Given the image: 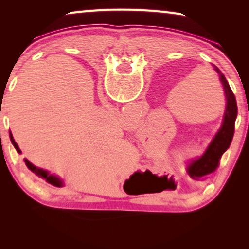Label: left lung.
Wrapping results in <instances>:
<instances>
[{
  "label": "left lung",
  "mask_w": 249,
  "mask_h": 249,
  "mask_svg": "<svg viewBox=\"0 0 249 249\" xmlns=\"http://www.w3.org/2000/svg\"><path fill=\"white\" fill-rule=\"evenodd\" d=\"M213 67L214 70L219 73L220 80L224 88V94H226L227 98V107L220 130L217 131V134L215 135L212 142L210 144L209 148L206 149V152L204 153V155L197 160L198 161L197 165H192L189 168L190 176L195 179L203 178V177L212 173L217 168L221 156L229 148L231 141L233 138L234 122H236L238 113L236 97H234L232 90H231L229 83H228L226 77L221 72L219 68L215 66Z\"/></svg>",
  "instance_id": "1"
}]
</instances>
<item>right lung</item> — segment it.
I'll list each match as a JSON object with an SVG mask.
<instances>
[{
	"instance_id": "obj_1",
	"label": "right lung",
	"mask_w": 249,
	"mask_h": 249,
	"mask_svg": "<svg viewBox=\"0 0 249 249\" xmlns=\"http://www.w3.org/2000/svg\"><path fill=\"white\" fill-rule=\"evenodd\" d=\"M10 139H11L12 145L15 146V148L17 149V151H18L19 153H21V152H20V149H19V146L17 145V142H15V139H13V136H12L11 132H10ZM25 162H26V165L28 166V169L30 170V171H33L34 173H35V175L39 176L40 178L45 179L46 181L49 182V183H52V185L56 186V187L62 186V182H61V180H60L59 178H56V177L49 175V172H47V171H44L43 169H38V168H36V166H35V165H33L32 163H30V162L28 161V160H25Z\"/></svg>"
}]
</instances>
